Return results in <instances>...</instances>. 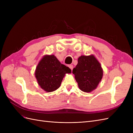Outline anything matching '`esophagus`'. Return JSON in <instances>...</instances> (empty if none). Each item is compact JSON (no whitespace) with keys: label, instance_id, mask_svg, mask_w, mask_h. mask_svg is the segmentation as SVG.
<instances>
[{"label":"esophagus","instance_id":"1","mask_svg":"<svg viewBox=\"0 0 133 133\" xmlns=\"http://www.w3.org/2000/svg\"><path fill=\"white\" fill-rule=\"evenodd\" d=\"M68 66L69 67V68H70V69L71 70H73V65H71V64H70V65H68Z\"/></svg>","mask_w":133,"mask_h":133}]
</instances>
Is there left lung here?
I'll list each match as a JSON object with an SVG mask.
<instances>
[{
    "label": "left lung",
    "mask_w": 133,
    "mask_h": 133,
    "mask_svg": "<svg viewBox=\"0 0 133 133\" xmlns=\"http://www.w3.org/2000/svg\"><path fill=\"white\" fill-rule=\"evenodd\" d=\"M75 79L82 91L89 92L95 89L101 81L103 70L100 64L93 55H82L73 70Z\"/></svg>",
    "instance_id": "1"
}]
</instances>
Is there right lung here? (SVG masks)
<instances>
[{
	"mask_svg": "<svg viewBox=\"0 0 133 133\" xmlns=\"http://www.w3.org/2000/svg\"><path fill=\"white\" fill-rule=\"evenodd\" d=\"M66 73H71L69 68L60 63L54 55H46L38 63L35 75L42 89L51 92L60 87Z\"/></svg>",
	"mask_w": 133,
	"mask_h": 133,
	"instance_id": "1",
	"label": "right lung"
}]
</instances>
